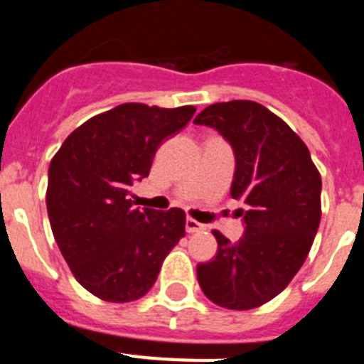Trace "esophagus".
<instances>
[{
  "label": "esophagus",
  "mask_w": 364,
  "mask_h": 364,
  "mask_svg": "<svg viewBox=\"0 0 364 364\" xmlns=\"http://www.w3.org/2000/svg\"><path fill=\"white\" fill-rule=\"evenodd\" d=\"M202 230H204V224L193 220V218H186V231H188V233H197V231Z\"/></svg>",
  "instance_id": "obj_1"
}]
</instances>
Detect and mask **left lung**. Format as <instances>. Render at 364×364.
Returning <instances> with one entry per match:
<instances>
[{
    "instance_id": "left-lung-1",
    "label": "left lung",
    "mask_w": 364,
    "mask_h": 364,
    "mask_svg": "<svg viewBox=\"0 0 364 364\" xmlns=\"http://www.w3.org/2000/svg\"><path fill=\"white\" fill-rule=\"evenodd\" d=\"M195 124L231 146V197L246 204L239 242L213 231L217 255L197 266L198 284L218 306L252 310L281 294L306 260L321 222V175L290 125L257 102L213 104Z\"/></svg>"
}]
</instances>
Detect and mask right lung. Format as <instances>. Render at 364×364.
I'll use <instances>...</instances> for the list:
<instances>
[{
  "mask_svg": "<svg viewBox=\"0 0 364 364\" xmlns=\"http://www.w3.org/2000/svg\"><path fill=\"white\" fill-rule=\"evenodd\" d=\"M195 107L122 104L67 136L49 167L47 211L58 247L87 291L109 302L144 297L184 237L178 208H134L129 189L149 175L166 138Z\"/></svg>",
  "mask_w": 364,
  "mask_h": 364,
  "instance_id": "obj_1",
  "label": "right lung"
}]
</instances>
